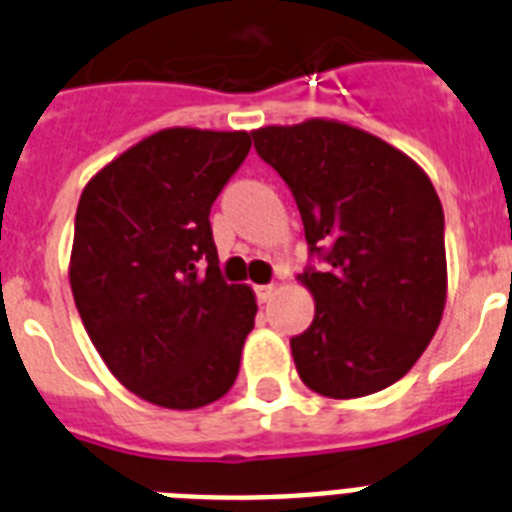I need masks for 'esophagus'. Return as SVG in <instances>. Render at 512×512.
<instances>
[{
	"label": "esophagus",
	"instance_id": "34e87169",
	"mask_svg": "<svg viewBox=\"0 0 512 512\" xmlns=\"http://www.w3.org/2000/svg\"><path fill=\"white\" fill-rule=\"evenodd\" d=\"M274 292H277V287H274V284H264V287H256V297H259V302H269Z\"/></svg>",
	"mask_w": 512,
	"mask_h": 512
}]
</instances>
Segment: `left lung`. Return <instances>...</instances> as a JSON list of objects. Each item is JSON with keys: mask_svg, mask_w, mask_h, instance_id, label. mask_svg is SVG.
Wrapping results in <instances>:
<instances>
[{"mask_svg": "<svg viewBox=\"0 0 512 512\" xmlns=\"http://www.w3.org/2000/svg\"><path fill=\"white\" fill-rule=\"evenodd\" d=\"M256 151L292 189L310 253V328L289 341L297 374L333 400L374 395L420 359L446 305L443 207L400 148L338 120L266 125Z\"/></svg>", "mask_w": 512, "mask_h": 512, "instance_id": "left-lung-1", "label": "left lung"}]
</instances>
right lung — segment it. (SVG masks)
<instances>
[{
    "label": "right lung",
    "mask_w": 512,
    "mask_h": 512,
    "mask_svg": "<svg viewBox=\"0 0 512 512\" xmlns=\"http://www.w3.org/2000/svg\"><path fill=\"white\" fill-rule=\"evenodd\" d=\"M248 151L246 130L166 128L81 192L76 310L117 382L158 408H205L238 377L259 307L251 287L220 277L210 207Z\"/></svg>",
    "instance_id": "obj_1"
}]
</instances>
